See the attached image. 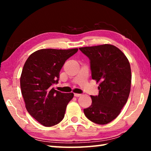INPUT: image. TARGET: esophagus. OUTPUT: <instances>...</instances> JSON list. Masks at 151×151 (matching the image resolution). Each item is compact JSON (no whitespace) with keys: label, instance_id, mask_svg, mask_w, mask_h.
I'll return each mask as SVG.
<instances>
[{"label":"esophagus","instance_id":"esophagus-1","mask_svg":"<svg viewBox=\"0 0 151 151\" xmlns=\"http://www.w3.org/2000/svg\"><path fill=\"white\" fill-rule=\"evenodd\" d=\"M74 95H75V96H76V97H78V96H81L82 94H78V93H75V94H74Z\"/></svg>","mask_w":151,"mask_h":151}]
</instances>
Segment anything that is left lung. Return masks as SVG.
<instances>
[{
	"instance_id": "8db88e82",
	"label": "left lung",
	"mask_w": 151,
	"mask_h": 151,
	"mask_svg": "<svg viewBox=\"0 0 151 151\" xmlns=\"http://www.w3.org/2000/svg\"><path fill=\"white\" fill-rule=\"evenodd\" d=\"M90 60L92 78L100 82L99 94L91 96V105L84 109L86 118L99 124L118 116L127 103L131 85V66L122 51L111 45L79 48Z\"/></svg>"
}]
</instances>
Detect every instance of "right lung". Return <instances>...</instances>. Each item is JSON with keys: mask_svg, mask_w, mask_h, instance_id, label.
I'll use <instances>...</instances> for the list:
<instances>
[{"mask_svg": "<svg viewBox=\"0 0 151 151\" xmlns=\"http://www.w3.org/2000/svg\"><path fill=\"white\" fill-rule=\"evenodd\" d=\"M78 48L40 49L29 56L22 68L20 83L27 111L45 127L62 121L73 93H63L52 88L57 84L65 61Z\"/></svg>", "mask_w": 151, "mask_h": 151, "instance_id": "add662e5", "label": "right lung"}]
</instances>
